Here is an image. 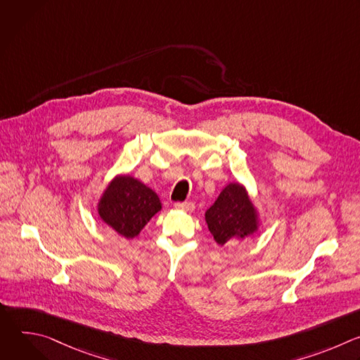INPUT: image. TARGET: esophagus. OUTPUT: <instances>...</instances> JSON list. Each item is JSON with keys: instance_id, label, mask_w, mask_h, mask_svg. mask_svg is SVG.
Wrapping results in <instances>:
<instances>
[{"instance_id": "esophagus-1", "label": "esophagus", "mask_w": 360, "mask_h": 360, "mask_svg": "<svg viewBox=\"0 0 360 360\" xmlns=\"http://www.w3.org/2000/svg\"><path fill=\"white\" fill-rule=\"evenodd\" d=\"M174 207L176 210H182L186 212H192L195 210V203L193 202H175Z\"/></svg>"}]
</instances>
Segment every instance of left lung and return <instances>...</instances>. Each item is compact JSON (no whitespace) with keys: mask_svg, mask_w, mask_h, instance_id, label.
I'll use <instances>...</instances> for the list:
<instances>
[{"mask_svg":"<svg viewBox=\"0 0 360 360\" xmlns=\"http://www.w3.org/2000/svg\"><path fill=\"white\" fill-rule=\"evenodd\" d=\"M208 228L219 245L245 238L258 228L253 205L239 184H229L205 214Z\"/></svg>","mask_w":360,"mask_h":360,"instance_id":"left-lung-1","label":"left lung"}]
</instances>
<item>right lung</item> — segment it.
Returning a JSON list of instances; mask_svg holds the SVG:
<instances>
[{"label": "right lung", "instance_id": "1", "mask_svg": "<svg viewBox=\"0 0 360 360\" xmlns=\"http://www.w3.org/2000/svg\"><path fill=\"white\" fill-rule=\"evenodd\" d=\"M158 211V195L128 175L117 176L98 205L101 219L127 239L136 236Z\"/></svg>", "mask_w": 360, "mask_h": 360}]
</instances>
